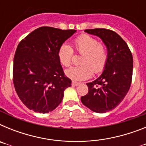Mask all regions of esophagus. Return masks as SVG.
Returning <instances> with one entry per match:
<instances>
[{
  "label": "esophagus",
  "mask_w": 146,
  "mask_h": 146,
  "mask_svg": "<svg viewBox=\"0 0 146 146\" xmlns=\"http://www.w3.org/2000/svg\"><path fill=\"white\" fill-rule=\"evenodd\" d=\"M72 85L73 86H79L80 83L79 82H74V81H72Z\"/></svg>",
  "instance_id": "obj_1"
}]
</instances>
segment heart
Here are the masks:
<instances>
[{
  "label": "heart",
  "mask_w": 146,
  "mask_h": 146,
  "mask_svg": "<svg viewBox=\"0 0 146 146\" xmlns=\"http://www.w3.org/2000/svg\"><path fill=\"white\" fill-rule=\"evenodd\" d=\"M76 52L81 54V65L72 67L65 72L66 75L76 81L87 80L94 74H100L104 70L108 60L106 46L99 43L97 39L87 34H82L74 41ZM60 64L66 67L72 64L73 50L67 44H63L58 52Z\"/></svg>",
  "instance_id": "b5f03b06"
}]
</instances>
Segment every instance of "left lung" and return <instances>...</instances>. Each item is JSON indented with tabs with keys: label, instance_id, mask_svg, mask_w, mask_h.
Masks as SVG:
<instances>
[{
	"label": "left lung",
	"instance_id": "left-lung-1",
	"mask_svg": "<svg viewBox=\"0 0 146 146\" xmlns=\"http://www.w3.org/2000/svg\"><path fill=\"white\" fill-rule=\"evenodd\" d=\"M85 32L102 40L108 49V60L102 74L86 83L88 92L81 97V102L95 113H107L116 108L129 90L133 58L124 40L111 30L96 28Z\"/></svg>",
	"mask_w": 146,
	"mask_h": 146
}]
</instances>
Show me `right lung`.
I'll return each mask as SVG.
<instances>
[{
    "label": "right lung",
    "mask_w": 146,
    "mask_h": 146,
    "mask_svg": "<svg viewBox=\"0 0 146 146\" xmlns=\"http://www.w3.org/2000/svg\"><path fill=\"white\" fill-rule=\"evenodd\" d=\"M76 31L40 27L19 43L14 58L13 82L18 96L28 109L47 113L62 102L72 80L64 74L58 52Z\"/></svg>",
    "instance_id": "right-lung-1"
}]
</instances>
